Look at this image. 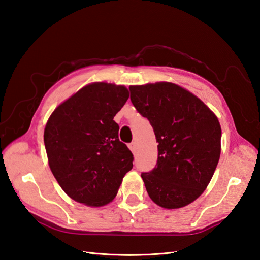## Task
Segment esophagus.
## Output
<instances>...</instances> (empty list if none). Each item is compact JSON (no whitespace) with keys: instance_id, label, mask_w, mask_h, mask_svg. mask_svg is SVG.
Instances as JSON below:
<instances>
[{"instance_id":"esophagus-1","label":"esophagus","mask_w":260,"mask_h":260,"mask_svg":"<svg viewBox=\"0 0 260 260\" xmlns=\"http://www.w3.org/2000/svg\"><path fill=\"white\" fill-rule=\"evenodd\" d=\"M129 148L131 149L132 152H136V148H137V145H136V142H132L129 144Z\"/></svg>"}]
</instances>
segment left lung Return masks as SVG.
Here are the masks:
<instances>
[{
	"label": "left lung",
	"mask_w": 260,
	"mask_h": 260,
	"mask_svg": "<svg viewBox=\"0 0 260 260\" xmlns=\"http://www.w3.org/2000/svg\"><path fill=\"white\" fill-rule=\"evenodd\" d=\"M131 102L158 142L156 167L142 177L151 200L178 209L206 190L221 153L217 116L193 93L172 82L130 85Z\"/></svg>",
	"instance_id": "left-lung-1"
}]
</instances>
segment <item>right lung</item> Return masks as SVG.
<instances>
[{
    "label": "right lung",
    "instance_id": "add662e5",
    "mask_svg": "<svg viewBox=\"0 0 260 260\" xmlns=\"http://www.w3.org/2000/svg\"><path fill=\"white\" fill-rule=\"evenodd\" d=\"M128 98L124 85L86 84L55 108L45 124L52 174L69 198L83 205L111 203L133 167V155L119 141L114 120Z\"/></svg>",
    "mask_w": 260,
    "mask_h": 260
}]
</instances>
